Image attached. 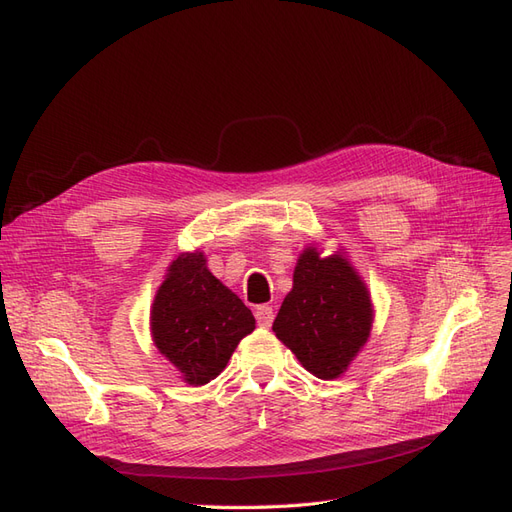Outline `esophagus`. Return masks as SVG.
<instances>
[{
    "label": "esophagus",
    "instance_id": "34e87169",
    "mask_svg": "<svg viewBox=\"0 0 512 512\" xmlns=\"http://www.w3.org/2000/svg\"><path fill=\"white\" fill-rule=\"evenodd\" d=\"M256 320H258V324L260 327H271V322H273V307H269V305H260V307H256Z\"/></svg>",
    "mask_w": 512,
    "mask_h": 512
}]
</instances>
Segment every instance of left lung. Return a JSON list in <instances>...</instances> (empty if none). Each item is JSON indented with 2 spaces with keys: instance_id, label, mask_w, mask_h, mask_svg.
Instances as JSON below:
<instances>
[{
  "instance_id": "1",
  "label": "left lung",
  "mask_w": 512,
  "mask_h": 512,
  "mask_svg": "<svg viewBox=\"0 0 512 512\" xmlns=\"http://www.w3.org/2000/svg\"><path fill=\"white\" fill-rule=\"evenodd\" d=\"M374 303L346 252L322 256L316 245L299 254L292 290L277 312L273 333L320 380L344 374L367 344Z\"/></svg>"
}]
</instances>
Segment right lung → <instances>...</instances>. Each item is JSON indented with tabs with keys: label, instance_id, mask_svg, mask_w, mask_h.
I'll return each mask as SVG.
<instances>
[{
	"label": "right lung",
	"instance_id": "1",
	"mask_svg": "<svg viewBox=\"0 0 512 512\" xmlns=\"http://www.w3.org/2000/svg\"><path fill=\"white\" fill-rule=\"evenodd\" d=\"M153 344L179 378L203 386L218 378L256 320L243 301L207 269L203 252H183L170 262L151 303Z\"/></svg>",
	"mask_w": 512,
	"mask_h": 512
}]
</instances>
